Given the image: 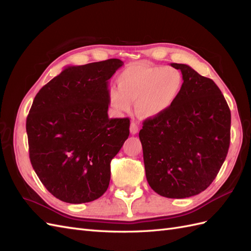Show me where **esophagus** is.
I'll list each match as a JSON object with an SVG mask.
<instances>
[{
  "instance_id": "1",
  "label": "esophagus",
  "mask_w": 251,
  "mask_h": 251,
  "mask_svg": "<svg viewBox=\"0 0 251 251\" xmlns=\"http://www.w3.org/2000/svg\"><path fill=\"white\" fill-rule=\"evenodd\" d=\"M138 130H139L138 126L136 125L135 123H132L131 126H130V132H131V134H133V135L137 134V133H138Z\"/></svg>"
}]
</instances>
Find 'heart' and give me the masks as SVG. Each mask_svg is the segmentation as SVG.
Returning <instances> with one entry per match:
<instances>
[{"label": "heart", "instance_id": "heart-1", "mask_svg": "<svg viewBox=\"0 0 251 251\" xmlns=\"http://www.w3.org/2000/svg\"><path fill=\"white\" fill-rule=\"evenodd\" d=\"M183 85V74L177 68L134 63L118 75V89L109 91V101L119 113L130 112L136 102L140 116L156 117L178 100Z\"/></svg>", "mask_w": 251, "mask_h": 251}]
</instances>
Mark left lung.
Here are the masks:
<instances>
[{
	"label": "left lung",
	"mask_w": 251,
	"mask_h": 251,
	"mask_svg": "<svg viewBox=\"0 0 251 251\" xmlns=\"http://www.w3.org/2000/svg\"><path fill=\"white\" fill-rule=\"evenodd\" d=\"M184 85L164 113L143 121L139 132L150 186L166 198L182 199L205 191L228 153L231 115L214 80L184 64Z\"/></svg>",
	"instance_id": "1"
}]
</instances>
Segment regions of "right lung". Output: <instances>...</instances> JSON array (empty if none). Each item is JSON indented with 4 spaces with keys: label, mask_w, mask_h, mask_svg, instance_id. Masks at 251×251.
I'll use <instances>...</instances> for the list:
<instances>
[{
    "label": "right lung",
    "mask_w": 251,
    "mask_h": 251,
    "mask_svg": "<svg viewBox=\"0 0 251 251\" xmlns=\"http://www.w3.org/2000/svg\"><path fill=\"white\" fill-rule=\"evenodd\" d=\"M123 65L111 58L67 67L34 97L26 121L29 158L59 200L91 202L109 187L111 160L130 134V119L108 116V80Z\"/></svg>",
    "instance_id": "right-lung-1"
}]
</instances>
